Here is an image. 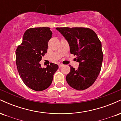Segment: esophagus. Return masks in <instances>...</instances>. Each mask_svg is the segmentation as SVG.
Wrapping results in <instances>:
<instances>
[{
	"label": "esophagus",
	"mask_w": 121,
	"mask_h": 121,
	"mask_svg": "<svg viewBox=\"0 0 121 121\" xmlns=\"http://www.w3.org/2000/svg\"><path fill=\"white\" fill-rule=\"evenodd\" d=\"M59 68H61V67H62V66H63L64 65L62 64H60L59 65Z\"/></svg>",
	"instance_id": "34e87169"
}]
</instances>
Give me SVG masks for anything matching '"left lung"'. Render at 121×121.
I'll use <instances>...</instances> for the list:
<instances>
[{
	"mask_svg": "<svg viewBox=\"0 0 121 121\" xmlns=\"http://www.w3.org/2000/svg\"><path fill=\"white\" fill-rule=\"evenodd\" d=\"M68 43L70 52L77 56V69L70 66L66 77L68 84L82 91L93 84L99 74L103 60L102 44L97 34L87 28H56Z\"/></svg>",
	"mask_w": 121,
	"mask_h": 121,
	"instance_id": "8db88e82",
	"label": "left lung"
}]
</instances>
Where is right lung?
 <instances>
[{
	"label": "right lung",
	"instance_id": "obj_1",
	"mask_svg": "<svg viewBox=\"0 0 121 121\" xmlns=\"http://www.w3.org/2000/svg\"><path fill=\"white\" fill-rule=\"evenodd\" d=\"M50 28L39 27L25 32L22 44L16 51V63L21 78L31 89L42 91L52 84L58 65L51 63L42 68L40 61L47 53L48 41L52 37Z\"/></svg>",
	"mask_w": 121,
	"mask_h": 121
}]
</instances>
